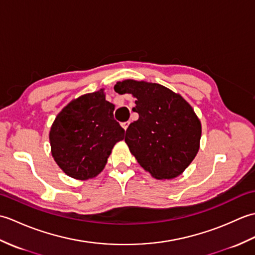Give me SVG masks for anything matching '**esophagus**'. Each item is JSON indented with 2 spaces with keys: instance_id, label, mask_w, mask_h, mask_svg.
Masks as SVG:
<instances>
[{
  "instance_id": "esophagus-1",
  "label": "esophagus",
  "mask_w": 255,
  "mask_h": 255,
  "mask_svg": "<svg viewBox=\"0 0 255 255\" xmlns=\"http://www.w3.org/2000/svg\"><path fill=\"white\" fill-rule=\"evenodd\" d=\"M129 126V122H125L122 124V127L125 129V130H127V128Z\"/></svg>"
}]
</instances>
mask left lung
<instances>
[{
  "instance_id": "8db88e82",
  "label": "left lung",
  "mask_w": 255,
  "mask_h": 255,
  "mask_svg": "<svg viewBox=\"0 0 255 255\" xmlns=\"http://www.w3.org/2000/svg\"><path fill=\"white\" fill-rule=\"evenodd\" d=\"M118 94L136 97L138 121L126 130L125 141L138 163L158 180L178 176L199 150L202 125L192 106L163 85L125 80L115 85Z\"/></svg>"
}]
</instances>
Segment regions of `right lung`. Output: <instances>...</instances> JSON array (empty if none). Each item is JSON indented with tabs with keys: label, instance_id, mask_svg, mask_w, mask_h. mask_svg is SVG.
<instances>
[{
	"label": "right lung",
	"instance_id": "right-lung-1",
	"mask_svg": "<svg viewBox=\"0 0 255 255\" xmlns=\"http://www.w3.org/2000/svg\"><path fill=\"white\" fill-rule=\"evenodd\" d=\"M114 110L100 90L73 100L58 114L49 133L51 154L67 175L89 180L104 169L125 134Z\"/></svg>",
	"mask_w": 255,
	"mask_h": 255
}]
</instances>
